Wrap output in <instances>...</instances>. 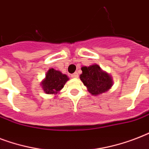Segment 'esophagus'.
Listing matches in <instances>:
<instances>
[{"instance_id":"esophagus-1","label":"esophagus","mask_w":149,"mask_h":149,"mask_svg":"<svg viewBox=\"0 0 149 149\" xmlns=\"http://www.w3.org/2000/svg\"><path fill=\"white\" fill-rule=\"evenodd\" d=\"M71 77H72V78H78L79 77V74L77 73V72H74V73H72V75H71Z\"/></svg>"}]
</instances>
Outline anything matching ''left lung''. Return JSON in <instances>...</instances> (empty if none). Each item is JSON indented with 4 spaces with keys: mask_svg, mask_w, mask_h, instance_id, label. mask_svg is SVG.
Listing matches in <instances>:
<instances>
[{
    "mask_svg": "<svg viewBox=\"0 0 149 149\" xmlns=\"http://www.w3.org/2000/svg\"><path fill=\"white\" fill-rule=\"evenodd\" d=\"M80 79L92 95H99L109 91L113 85L112 77L100 69L99 65L93 64L81 68Z\"/></svg>",
    "mask_w": 149,
    "mask_h": 149,
    "instance_id": "8db88e82",
    "label": "left lung"
}]
</instances>
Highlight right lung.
Wrapping results in <instances>:
<instances>
[{"label": "right lung", "mask_w": 149, "mask_h": 149, "mask_svg": "<svg viewBox=\"0 0 149 149\" xmlns=\"http://www.w3.org/2000/svg\"><path fill=\"white\" fill-rule=\"evenodd\" d=\"M69 80L66 75L60 71L49 69L45 75V78L42 82V87L45 93L48 94H56L63 88L65 83Z\"/></svg>", "instance_id": "obj_1"}]
</instances>
